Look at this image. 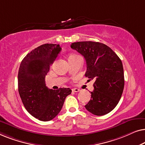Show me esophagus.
Returning <instances> with one entry per match:
<instances>
[{"mask_svg": "<svg viewBox=\"0 0 145 145\" xmlns=\"http://www.w3.org/2000/svg\"><path fill=\"white\" fill-rule=\"evenodd\" d=\"M72 90V92H79V91H80V90H79V89H78V88H73Z\"/></svg>", "mask_w": 145, "mask_h": 145, "instance_id": "34e87169", "label": "esophagus"}]
</instances>
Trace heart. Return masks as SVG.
Listing matches in <instances>:
<instances>
[{
	"label": "heart",
	"mask_w": 145,
	"mask_h": 145,
	"mask_svg": "<svg viewBox=\"0 0 145 145\" xmlns=\"http://www.w3.org/2000/svg\"><path fill=\"white\" fill-rule=\"evenodd\" d=\"M71 56H72V55H71Z\"/></svg>",
	"instance_id": "1"
}]
</instances>
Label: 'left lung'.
<instances>
[{
  "mask_svg": "<svg viewBox=\"0 0 145 145\" xmlns=\"http://www.w3.org/2000/svg\"><path fill=\"white\" fill-rule=\"evenodd\" d=\"M71 48L84 56L86 62L85 76L95 80L94 90L85 108L96 116H104L118 105L124 88L121 61L110 47L94 41L71 43Z\"/></svg>",
  "mask_w": 145,
  "mask_h": 145,
  "instance_id": "left-lung-1",
  "label": "left lung"
}]
</instances>
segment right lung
<instances>
[{"label": "right lung", "instance_id": "1", "mask_svg": "<svg viewBox=\"0 0 145 145\" xmlns=\"http://www.w3.org/2000/svg\"><path fill=\"white\" fill-rule=\"evenodd\" d=\"M61 50L59 44L46 43L37 47L22 61L18 71V92L26 110L43 121L55 118L62 109L69 88L52 90L45 85L50 66Z\"/></svg>", "mask_w": 145, "mask_h": 145}]
</instances>
